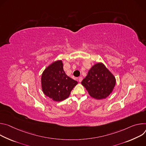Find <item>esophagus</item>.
<instances>
[{
  "instance_id": "esophagus-1",
  "label": "esophagus",
  "mask_w": 146,
  "mask_h": 146,
  "mask_svg": "<svg viewBox=\"0 0 146 146\" xmlns=\"http://www.w3.org/2000/svg\"><path fill=\"white\" fill-rule=\"evenodd\" d=\"M82 79H83V78H82V76H80V77H79V78H78V81L79 82H80L82 80Z\"/></svg>"
}]
</instances>
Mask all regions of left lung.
<instances>
[{
	"label": "left lung",
	"instance_id": "obj_1",
	"mask_svg": "<svg viewBox=\"0 0 146 146\" xmlns=\"http://www.w3.org/2000/svg\"><path fill=\"white\" fill-rule=\"evenodd\" d=\"M115 84V77L102 62L93 66L81 82L92 98L98 100L107 98Z\"/></svg>",
	"mask_w": 146,
	"mask_h": 146
}]
</instances>
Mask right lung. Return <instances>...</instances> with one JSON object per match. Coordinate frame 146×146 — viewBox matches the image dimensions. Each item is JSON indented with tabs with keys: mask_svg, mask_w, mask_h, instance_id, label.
<instances>
[{
	"mask_svg": "<svg viewBox=\"0 0 146 146\" xmlns=\"http://www.w3.org/2000/svg\"><path fill=\"white\" fill-rule=\"evenodd\" d=\"M78 82L66 75L62 60L53 62L43 71L41 86L43 93L55 102L67 99Z\"/></svg>",
	"mask_w": 146,
	"mask_h": 146,
	"instance_id": "obj_1",
	"label": "right lung"
}]
</instances>
